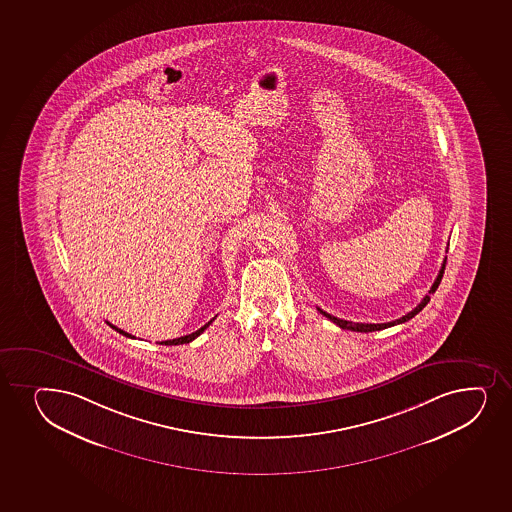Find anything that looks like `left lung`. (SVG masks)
I'll use <instances>...</instances> for the list:
<instances>
[{
    "mask_svg": "<svg viewBox=\"0 0 512 512\" xmlns=\"http://www.w3.org/2000/svg\"><path fill=\"white\" fill-rule=\"evenodd\" d=\"M444 269H446V259H444L443 265H441V270H439V274H437L436 281L432 284L431 291L429 294H425L424 299L420 301L419 305L415 306L414 310L407 313V315H403L402 318H398V320H393V322L388 323H354L347 322V320H340L337 316H332L327 311L320 310L318 311L322 313L323 316H327L330 322H334L335 325H339L340 328H344V330H352V332H376V330H385L388 327H395L398 323H405L410 320V318H414L419 311L424 310V306L431 301V294L436 293V289L439 288V284H441V279H443Z\"/></svg>",
    "mask_w": 512,
    "mask_h": 512,
    "instance_id": "1",
    "label": "left lung"
}]
</instances>
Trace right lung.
I'll return each instance as SVG.
<instances>
[{"mask_svg":"<svg viewBox=\"0 0 512 512\" xmlns=\"http://www.w3.org/2000/svg\"><path fill=\"white\" fill-rule=\"evenodd\" d=\"M213 322H214V318H213V320H211V322H207L206 325H204V327L199 328V330H196V332H192V334L184 335V337H178V339L165 340V342H160V344H165V345L189 344V342H192V340L197 339V337H199V335H201L202 332H204V330H206V328L209 327V325H211V323H213ZM107 323H109V322H107ZM109 325H110V323H109ZM110 327L115 328V330H117V332H119V334L126 335V337H131V339H136V337H133V335H131V334H127V332H124V330H121V328L114 327V325H110Z\"/></svg>","mask_w":512,"mask_h":512,"instance_id":"add662e5","label":"right lung"}]
</instances>
